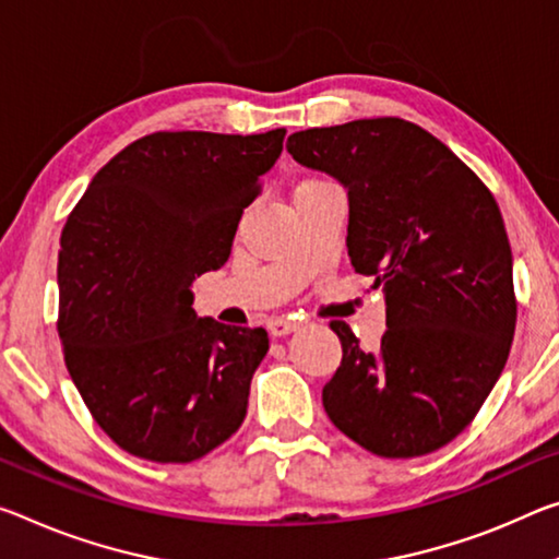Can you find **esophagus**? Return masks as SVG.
Here are the masks:
<instances>
[{"instance_id":"obj_1","label":"esophagus","mask_w":559,"mask_h":559,"mask_svg":"<svg viewBox=\"0 0 559 559\" xmlns=\"http://www.w3.org/2000/svg\"><path fill=\"white\" fill-rule=\"evenodd\" d=\"M265 328H269V333L273 335V338H283V335L294 333L298 325H296L294 321H288V318H283V316H276V318H271V321H269V323H265Z\"/></svg>"}]
</instances>
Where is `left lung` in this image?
I'll return each mask as SVG.
<instances>
[{
  "mask_svg": "<svg viewBox=\"0 0 559 559\" xmlns=\"http://www.w3.org/2000/svg\"><path fill=\"white\" fill-rule=\"evenodd\" d=\"M286 148L348 191L350 263L385 298L376 350L331 323L343 360L323 388L328 418L376 455L432 453L480 411L515 335L498 203L440 139L405 119L296 131Z\"/></svg>",
  "mask_w": 559,
  "mask_h": 559,
  "instance_id": "8db88e82",
  "label": "left lung"
}]
</instances>
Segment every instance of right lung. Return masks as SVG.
I'll return each instance as SVG.
<instances>
[{"label":"right lung","mask_w":559,"mask_h":559,"mask_svg":"<svg viewBox=\"0 0 559 559\" xmlns=\"http://www.w3.org/2000/svg\"><path fill=\"white\" fill-rule=\"evenodd\" d=\"M283 136L156 131L114 156L67 218L64 360L94 420L131 455L191 463L241 428L269 333L199 318L191 286L228 261Z\"/></svg>","instance_id":"1"}]
</instances>
